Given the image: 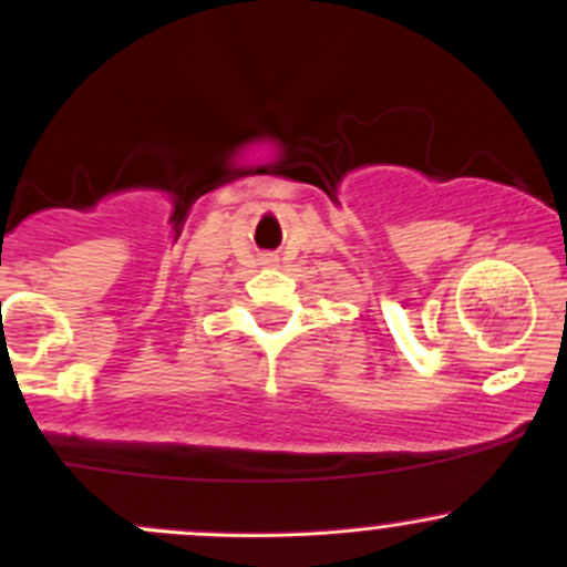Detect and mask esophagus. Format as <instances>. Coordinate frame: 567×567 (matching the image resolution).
Here are the masks:
<instances>
[{
  "label": "esophagus",
  "instance_id": "1",
  "mask_svg": "<svg viewBox=\"0 0 567 567\" xmlns=\"http://www.w3.org/2000/svg\"><path fill=\"white\" fill-rule=\"evenodd\" d=\"M266 262L268 266H274V262H277V257H266Z\"/></svg>",
  "mask_w": 567,
  "mask_h": 567
}]
</instances>
